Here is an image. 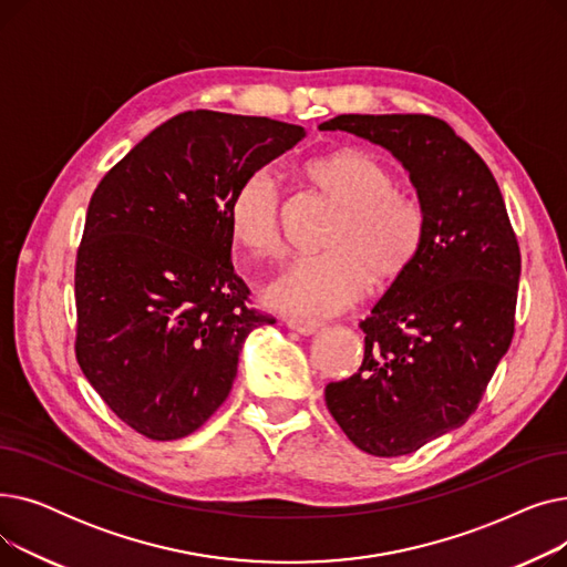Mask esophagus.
<instances>
[{
	"mask_svg": "<svg viewBox=\"0 0 567 567\" xmlns=\"http://www.w3.org/2000/svg\"><path fill=\"white\" fill-rule=\"evenodd\" d=\"M285 323L289 326L291 331L296 333H303V336H310L319 329V321L317 319H306V317H287Z\"/></svg>",
	"mask_w": 567,
	"mask_h": 567,
	"instance_id": "esophagus-1",
	"label": "esophagus"
}]
</instances>
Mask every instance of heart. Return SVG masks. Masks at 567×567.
I'll return each instance as SVG.
<instances>
[{
    "label": "heart",
    "instance_id": "heart-1",
    "mask_svg": "<svg viewBox=\"0 0 567 567\" xmlns=\"http://www.w3.org/2000/svg\"><path fill=\"white\" fill-rule=\"evenodd\" d=\"M306 184L338 206L326 229V250L291 259L268 285L274 308L323 317L351 306L368 289L402 278L419 257L425 212L413 193L395 186L393 169L363 148H340L301 167ZM231 241L257 259L282 252V199L266 169L241 178L227 204Z\"/></svg>",
    "mask_w": 567,
    "mask_h": 567
}]
</instances>
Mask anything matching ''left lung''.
I'll return each mask as SVG.
<instances>
[{
    "mask_svg": "<svg viewBox=\"0 0 567 567\" xmlns=\"http://www.w3.org/2000/svg\"><path fill=\"white\" fill-rule=\"evenodd\" d=\"M319 128L393 152L425 212L419 257L361 321L359 372L323 391L355 449L409 455L478 409L515 336L519 244L494 174L443 118L338 114Z\"/></svg>",
    "mask_w": 567,
    "mask_h": 567,
    "instance_id": "left-lung-1",
    "label": "left lung"
}]
</instances>
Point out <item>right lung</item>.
<instances>
[{
  "label": "right lung",
  "instance_id": "add662e5",
  "mask_svg": "<svg viewBox=\"0 0 567 567\" xmlns=\"http://www.w3.org/2000/svg\"><path fill=\"white\" fill-rule=\"evenodd\" d=\"M306 137L266 116L188 110L118 161L89 199L75 257V359L137 434L174 441L227 400L248 333L276 317L234 274L227 204Z\"/></svg>",
  "mask_w": 567,
  "mask_h": 567
}]
</instances>
